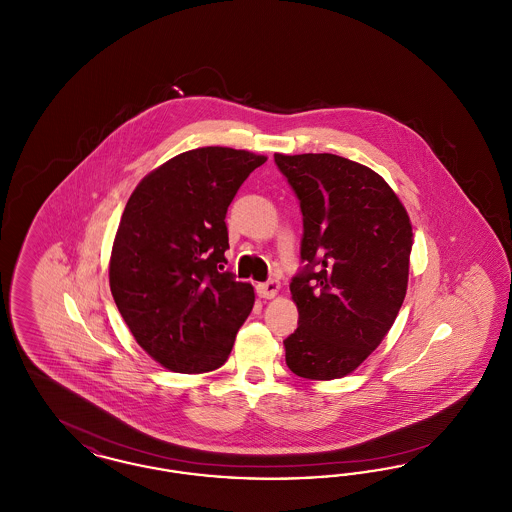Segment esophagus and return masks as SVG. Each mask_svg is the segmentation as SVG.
I'll list each match as a JSON object with an SVG mask.
<instances>
[{
	"label": "esophagus",
	"instance_id": "esophagus-1",
	"mask_svg": "<svg viewBox=\"0 0 512 512\" xmlns=\"http://www.w3.org/2000/svg\"><path fill=\"white\" fill-rule=\"evenodd\" d=\"M255 290H257L259 297L272 299V297L278 293V290H280V284H278L276 280H268V282H263V284H257Z\"/></svg>",
	"mask_w": 512,
	"mask_h": 512
}]
</instances>
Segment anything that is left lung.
Segmentation results:
<instances>
[{
  "instance_id": "8db88e82",
  "label": "left lung",
  "mask_w": 512,
  "mask_h": 512,
  "mask_svg": "<svg viewBox=\"0 0 512 512\" xmlns=\"http://www.w3.org/2000/svg\"><path fill=\"white\" fill-rule=\"evenodd\" d=\"M274 163L299 199L301 263L290 292L297 330L286 365L307 380L353 372L380 345L409 280L411 220L386 180L332 153L282 155Z\"/></svg>"
}]
</instances>
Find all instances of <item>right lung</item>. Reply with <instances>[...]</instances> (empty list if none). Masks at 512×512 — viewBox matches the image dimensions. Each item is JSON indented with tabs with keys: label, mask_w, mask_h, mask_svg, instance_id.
I'll return each instance as SVG.
<instances>
[{
	"label": "right lung",
	"mask_w": 512,
	"mask_h": 512,
	"mask_svg": "<svg viewBox=\"0 0 512 512\" xmlns=\"http://www.w3.org/2000/svg\"><path fill=\"white\" fill-rule=\"evenodd\" d=\"M265 161L232 147L192 149L147 174L124 207L111 293L132 336L169 370L224 365L253 309L251 284L224 270V219L245 178Z\"/></svg>",
	"instance_id": "obj_1"
}]
</instances>
